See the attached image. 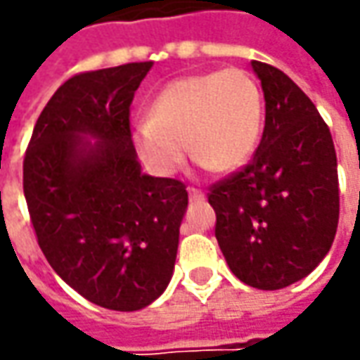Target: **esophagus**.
I'll list each match as a JSON object with an SVG mask.
<instances>
[{
    "mask_svg": "<svg viewBox=\"0 0 360 360\" xmlns=\"http://www.w3.org/2000/svg\"><path fill=\"white\" fill-rule=\"evenodd\" d=\"M188 198H190V202H202L204 200V192L196 190V188H190L188 190Z\"/></svg>",
    "mask_w": 360,
    "mask_h": 360,
    "instance_id": "obj_1",
    "label": "esophagus"
}]
</instances>
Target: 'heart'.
<instances>
[{"mask_svg": "<svg viewBox=\"0 0 360 360\" xmlns=\"http://www.w3.org/2000/svg\"><path fill=\"white\" fill-rule=\"evenodd\" d=\"M264 128V98L248 72L229 68L170 82L134 130L144 166L168 178L186 158L230 172L255 154Z\"/></svg>", "mask_w": 360, "mask_h": 360, "instance_id": "1", "label": "heart"}]
</instances>
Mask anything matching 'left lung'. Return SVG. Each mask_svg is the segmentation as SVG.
<instances>
[{"instance_id":"1","label":"left lung","mask_w":360,"mask_h":360,"mask_svg":"<svg viewBox=\"0 0 360 360\" xmlns=\"http://www.w3.org/2000/svg\"><path fill=\"white\" fill-rule=\"evenodd\" d=\"M264 94V131L252 162L210 188L216 240L232 274L260 290L302 281L339 226V176L330 130L284 72L252 62Z\"/></svg>"}]
</instances>
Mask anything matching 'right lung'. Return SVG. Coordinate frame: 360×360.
<instances>
[{"label":"right lung","mask_w":360,"mask_h":360,"mask_svg":"<svg viewBox=\"0 0 360 360\" xmlns=\"http://www.w3.org/2000/svg\"><path fill=\"white\" fill-rule=\"evenodd\" d=\"M152 62L70 77L35 122L23 194L51 269L90 302L140 311L174 272L186 186L142 172L130 104Z\"/></svg>","instance_id":"right-lung-1"}]
</instances>
